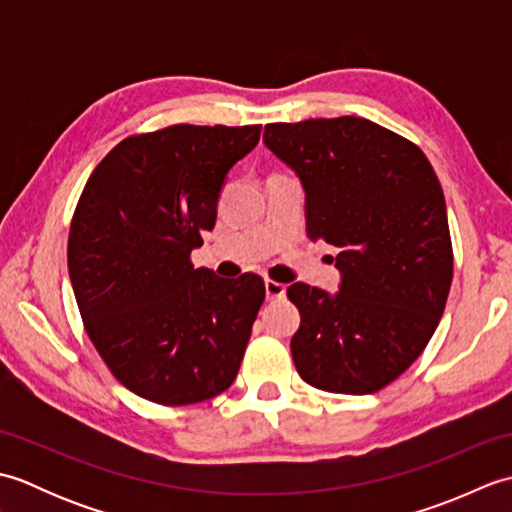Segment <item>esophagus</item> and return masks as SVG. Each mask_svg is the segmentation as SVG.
I'll return each mask as SVG.
<instances>
[{"label": "esophagus", "instance_id": "esophagus-1", "mask_svg": "<svg viewBox=\"0 0 512 512\" xmlns=\"http://www.w3.org/2000/svg\"><path fill=\"white\" fill-rule=\"evenodd\" d=\"M286 297V286L281 281L275 279H266V299L268 301H279Z\"/></svg>", "mask_w": 512, "mask_h": 512}]
</instances>
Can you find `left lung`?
<instances>
[{
    "label": "left lung",
    "mask_w": 512,
    "mask_h": 512,
    "mask_svg": "<svg viewBox=\"0 0 512 512\" xmlns=\"http://www.w3.org/2000/svg\"><path fill=\"white\" fill-rule=\"evenodd\" d=\"M264 143L306 189V228L341 253V290L292 284L301 314L290 341L308 385L374 394L436 332L453 279L440 180L418 145L367 118L266 125Z\"/></svg>",
    "instance_id": "1"
}]
</instances>
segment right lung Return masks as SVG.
I'll return each mask as SVG.
<instances>
[{
    "instance_id": "right-lung-1",
    "label": "right lung",
    "mask_w": 512,
    "mask_h": 512,
    "mask_svg": "<svg viewBox=\"0 0 512 512\" xmlns=\"http://www.w3.org/2000/svg\"><path fill=\"white\" fill-rule=\"evenodd\" d=\"M262 125H171L121 140L85 182L68 270L107 369L136 396L180 407L233 385L266 297L264 279L193 268L228 169Z\"/></svg>"
}]
</instances>
